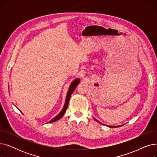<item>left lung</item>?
Listing matches in <instances>:
<instances>
[{"instance_id":"left-lung-1","label":"left lung","mask_w":157,"mask_h":157,"mask_svg":"<svg viewBox=\"0 0 157 157\" xmlns=\"http://www.w3.org/2000/svg\"><path fill=\"white\" fill-rule=\"evenodd\" d=\"M95 119V118H94ZM95 120L96 121H97V122H98V123H101V124H102V123H101L99 121H98L97 120H96V119H95ZM123 125H119V126H110V125H106V126H108V127H110V128H115V127H121V126H122Z\"/></svg>"}]
</instances>
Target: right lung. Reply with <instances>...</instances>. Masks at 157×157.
<instances>
[{
  "label": "right lung",
  "mask_w": 157,
  "mask_h": 157,
  "mask_svg": "<svg viewBox=\"0 0 157 157\" xmlns=\"http://www.w3.org/2000/svg\"><path fill=\"white\" fill-rule=\"evenodd\" d=\"M79 78H78V79H76L75 80H74L72 82L71 85H70V87L69 88V90H68V92L67 94V96H66V98H65V104L63 105V108L62 109V110L60 111V113L57 114L56 116L55 117H54L53 119H52L50 121H49L48 123H53L54 121H56L57 120H60L62 117H63V116L64 115L66 110H67V107H68V104H69V99H70V97L72 95V94L73 93V92L74 91V90H75V88H76V86L79 85Z\"/></svg>",
  "instance_id": "add662e5"
}]
</instances>
